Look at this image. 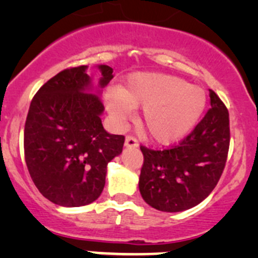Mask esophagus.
<instances>
[{"instance_id":"obj_1","label":"esophagus","mask_w":258,"mask_h":258,"mask_svg":"<svg viewBox=\"0 0 258 258\" xmlns=\"http://www.w3.org/2000/svg\"><path fill=\"white\" fill-rule=\"evenodd\" d=\"M124 146L126 147H139V140L134 136H127L124 140Z\"/></svg>"}]
</instances>
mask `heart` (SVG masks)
Instances as JSON below:
<instances>
[{
    "label": "heart",
    "mask_w": 258,
    "mask_h": 258,
    "mask_svg": "<svg viewBox=\"0 0 258 258\" xmlns=\"http://www.w3.org/2000/svg\"><path fill=\"white\" fill-rule=\"evenodd\" d=\"M106 105L118 123L142 106L141 121L151 139L170 144L194 128L206 106V93L179 77L145 72L131 75L118 91H110Z\"/></svg>",
    "instance_id": "b5f03b06"
}]
</instances>
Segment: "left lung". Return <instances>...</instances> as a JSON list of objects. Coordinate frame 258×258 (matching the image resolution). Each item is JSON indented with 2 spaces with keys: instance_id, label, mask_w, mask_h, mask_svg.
Returning a JSON list of instances; mask_svg holds the SVG:
<instances>
[{
  "instance_id": "obj_1",
  "label": "left lung",
  "mask_w": 258,
  "mask_h": 258,
  "mask_svg": "<svg viewBox=\"0 0 258 258\" xmlns=\"http://www.w3.org/2000/svg\"><path fill=\"white\" fill-rule=\"evenodd\" d=\"M210 100V110L178 145L160 151L141 146L144 165L139 187L153 209H192L209 196L222 175L230 147V118L212 90Z\"/></svg>"
}]
</instances>
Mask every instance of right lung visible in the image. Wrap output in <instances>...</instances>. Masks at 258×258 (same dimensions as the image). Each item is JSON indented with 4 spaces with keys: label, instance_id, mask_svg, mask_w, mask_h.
Here are the masks:
<instances>
[{
    "label": "right lung",
    "instance_id": "obj_1",
    "mask_svg": "<svg viewBox=\"0 0 258 258\" xmlns=\"http://www.w3.org/2000/svg\"><path fill=\"white\" fill-rule=\"evenodd\" d=\"M103 88L113 70L98 66ZM87 66L66 69L32 98L25 123V160L38 191L53 204L80 207L102 194L107 163L122 152L124 136L101 122L100 90H92Z\"/></svg>",
    "mask_w": 258,
    "mask_h": 258
}]
</instances>
